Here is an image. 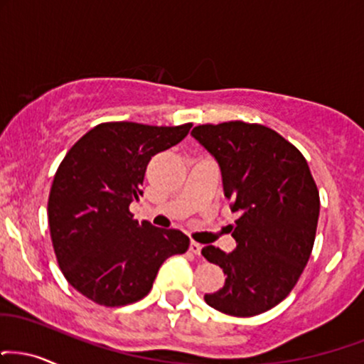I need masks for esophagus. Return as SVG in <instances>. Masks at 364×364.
Returning a JSON list of instances; mask_svg holds the SVG:
<instances>
[{"instance_id": "esophagus-1", "label": "esophagus", "mask_w": 364, "mask_h": 364, "mask_svg": "<svg viewBox=\"0 0 364 364\" xmlns=\"http://www.w3.org/2000/svg\"><path fill=\"white\" fill-rule=\"evenodd\" d=\"M201 249H203V246H201V244L195 242V240H191V244H190V251H191V252L196 254V256H200Z\"/></svg>"}]
</instances>
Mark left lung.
<instances>
[{
    "instance_id": "8db88e82",
    "label": "left lung",
    "mask_w": 364,
    "mask_h": 364,
    "mask_svg": "<svg viewBox=\"0 0 364 364\" xmlns=\"http://www.w3.org/2000/svg\"><path fill=\"white\" fill-rule=\"evenodd\" d=\"M191 135L215 157L225 198L239 213L234 251L201 249L227 277L205 301L235 317L266 312L293 290L314 247L321 201L307 161L264 125L208 124Z\"/></svg>"
}]
</instances>
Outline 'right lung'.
I'll return each instance as SVG.
<instances>
[{
  "label": "right lung",
  "mask_w": 364,
  "mask_h": 364,
  "mask_svg": "<svg viewBox=\"0 0 364 364\" xmlns=\"http://www.w3.org/2000/svg\"><path fill=\"white\" fill-rule=\"evenodd\" d=\"M190 129L108 122L65 154L49 195L50 237L60 271L86 299L105 307L134 304L151 291L169 256L188 251L181 230L139 224L129 207L144 193L152 156Z\"/></svg>",
  "instance_id": "obj_1"
}]
</instances>
